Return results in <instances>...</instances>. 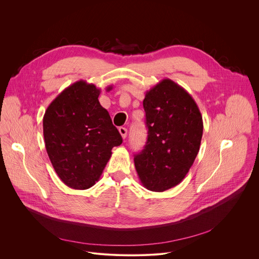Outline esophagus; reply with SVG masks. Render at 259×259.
I'll use <instances>...</instances> for the list:
<instances>
[{
	"label": "esophagus",
	"instance_id": "1",
	"mask_svg": "<svg viewBox=\"0 0 259 259\" xmlns=\"http://www.w3.org/2000/svg\"><path fill=\"white\" fill-rule=\"evenodd\" d=\"M119 132H120V134H121V136L123 138H126V136H127V129L125 127H120L119 128Z\"/></svg>",
	"mask_w": 259,
	"mask_h": 259
}]
</instances>
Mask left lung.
Returning <instances> with one entry per match:
<instances>
[{
    "instance_id": "8db88e82",
    "label": "left lung",
    "mask_w": 259,
    "mask_h": 259,
    "mask_svg": "<svg viewBox=\"0 0 259 259\" xmlns=\"http://www.w3.org/2000/svg\"><path fill=\"white\" fill-rule=\"evenodd\" d=\"M147 140L134 164L143 187L165 192L186 177L199 153L203 119L200 109L181 86L164 79L143 99Z\"/></svg>"
}]
</instances>
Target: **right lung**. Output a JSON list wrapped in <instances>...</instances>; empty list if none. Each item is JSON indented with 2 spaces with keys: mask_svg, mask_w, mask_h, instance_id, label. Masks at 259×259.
Returning a JSON list of instances; mask_svg holds the SVG:
<instances>
[{
  "mask_svg": "<svg viewBox=\"0 0 259 259\" xmlns=\"http://www.w3.org/2000/svg\"><path fill=\"white\" fill-rule=\"evenodd\" d=\"M99 94L94 84L80 80L57 95L44 115L47 154L58 177L73 190L93 187L112 149L123 141L108 112L100 105Z\"/></svg>",
  "mask_w": 259,
  "mask_h": 259,
  "instance_id": "obj_1",
  "label": "right lung"
}]
</instances>
